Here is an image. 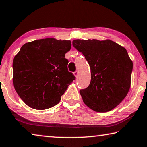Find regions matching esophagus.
<instances>
[{
  "instance_id": "34e87169",
  "label": "esophagus",
  "mask_w": 147,
  "mask_h": 147,
  "mask_svg": "<svg viewBox=\"0 0 147 147\" xmlns=\"http://www.w3.org/2000/svg\"><path fill=\"white\" fill-rule=\"evenodd\" d=\"M78 74H79V73H78V71H76L75 72H74V76H75L76 77H77V76H78Z\"/></svg>"
}]
</instances>
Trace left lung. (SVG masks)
Instances as JSON below:
<instances>
[{"label": "left lung", "instance_id": "obj_1", "mask_svg": "<svg viewBox=\"0 0 147 147\" xmlns=\"http://www.w3.org/2000/svg\"><path fill=\"white\" fill-rule=\"evenodd\" d=\"M90 67L89 86L80 90L83 101L93 111L105 113L115 108L129 92L133 63L127 50L110 40H74Z\"/></svg>", "mask_w": 147, "mask_h": 147}]
</instances>
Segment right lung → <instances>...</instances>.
Listing matches in <instances>:
<instances>
[{"label":"right lung","instance_id":"1","mask_svg":"<svg viewBox=\"0 0 147 147\" xmlns=\"http://www.w3.org/2000/svg\"><path fill=\"white\" fill-rule=\"evenodd\" d=\"M70 40H37L24 44L13 62V85L20 98L30 107L44 110L60 102L75 79L68 71L65 54Z\"/></svg>","mask_w":147,"mask_h":147}]
</instances>
